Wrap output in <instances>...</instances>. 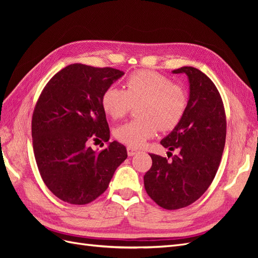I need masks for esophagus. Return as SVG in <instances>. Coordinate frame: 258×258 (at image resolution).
I'll use <instances>...</instances> for the list:
<instances>
[{"label": "esophagus", "mask_w": 258, "mask_h": 258, "mask_svg": "<svg viewBox=\"0 0 258 258\" xmlns=\"http://www.w3.org/2000/svg\"><path fill=\"white\" fill-rule=\"evenodd\" d=\"M139 151L137 150V148H135V147H131V146H128L127 147V154H128V156H135L137 153H138Z\"/></svg>", "instance_id": "1"}]
</instances>
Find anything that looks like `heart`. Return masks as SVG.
I'll list each match as a JSON object with an SVG mask.
<instances>
[{"mask_svg":"<svg viewBox=\"0 0 258 258\" xmlns=\"http://www.w3.org/2000/svg\"><path fill=\"white\" fill-rule=\"evenodd\" d=\"M123 88L108 87L101 97L104 113L112 119H120L137 105L139 118L124 122L114 130L120 142L140 147L161 131L173 130L185 115L187 93L182 85L152 70H138L131 73Z\"/></svg>","mask_w":258,"mask_h":258,"instance_id":"heart-1","label":"heart"}]
</instances>
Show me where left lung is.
<instances>
[{
    "label": "left lung",
    "mask_w": 258,
    "mask_h": 258,
    "mask_svg": "<svg viewBox=\"0 0 258 258\" xmlns=\"http://www.w3.org/2000/svg\"><path fill=\"white\" fill-rule=\"evenodd\" d=\"M172 72L188 76L189 100L183 119L160 144L179 153L171 161L150 154L153 165L144 175L147 195L166 210L185 208L205 194L220 167L226 140L224 103L214 83L192 67Z\"/></svg>",
    "instance_id": "left-lung-1"
}]
</instances>
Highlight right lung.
I'll return each mask as SVG.
<instances>
[{"label":"right lung","mask_w":258,"mask_h":258,"mask_svg":"<svg viewBox=\"0 0 258 258\" xmlns=\"http://www.w3.org/2000/svg\"><path fill=\"white\" fill-rule=\"evenodd\" d=\"M122 75L108 67L70 64L51 77L37 99L32 115L36 165L48 189L68 204L97 199L127 158L126 147L116 141L100 152L89 146L110 140L101 97Z\"/></svg>","instance_id":"obj_1"}]
</instances>
